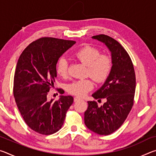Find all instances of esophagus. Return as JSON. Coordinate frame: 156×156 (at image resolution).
<instances>
[{
	"label": "esophagus",
	"instance_id": "34e87169",
	"mask_svg": "<svg viewBox=\"0 0 156 156\" xmlns=\"http://www.w3.org/2000/svg\"><path fill=\"white\" fill-rule=\"evenodd\" d=\"M81 98H79V97H75L74 98V102H76V101H78V100H80Z\"/></svg>",
	"mask_w": 156,
	"mask_h": 156
}]
</instances>
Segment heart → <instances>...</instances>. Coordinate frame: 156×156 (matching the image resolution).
I'll return each instance as SVG.
<instances>
[{
  "label": "heart",
  "instance_id": "heart-1",
  "mask_svg": "<svg viewBox=\"0 0 156 156\" xmlns=\"http://www.w3.org/2000/svg\"><path fill=\"white\" fill-rule=\"evenodd\" d=\"M74 57L87 67V73L97 83H103L111 73L112 62L110 58L100 54L99 50L91 46H86L79 49L74 54ZM58 74L62 78L67 77L68 61L66 58L61 57L56 65ZM94 88V83L91 79H81L72 82L67 86V91L77 96H83Z\"/></svg>",
  "mask_w": 156,
  "mask_h": 156
}]
</instances>
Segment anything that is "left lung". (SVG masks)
I'll return each mask as SVG.
<instances>
[{
    "instance_id": "left-lung-1",
    "label": "left lung",
    "mask_w": 156,
    "mask_h": 156,
    "mask_svg": "<svg viewBox=\"0 0 156 156\" xmlns=\"http://www.w3.org/2000/svg\"><path fill=\"white\" fill-rule=\"evenodd\" d=\"M92 39L105 44L111 52L112 68L109 77L101 87L92 94L103 105L88 101L84 112V124L89 130L99 135L107 136L120 127L133 105L136 75L133 63L123 47L111 37L100 34Z\"/></svg>"
}]
</instances>
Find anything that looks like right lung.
Wrapping results in <instances>:
<instances>
[{
	"instance_id": "obj_1",
	"label": "right lung",
	"mask_w": 156,
	"mask_h": 156,
	"mask_svg": "<svg viewBox=\"0 0 156 156\" xmlns=\"http://www.w3.org/2000/svg\"><path fill=\"white\" fill-rule=\"evenodd\" d=\"M75 43L73 41L42 38L29 44L18 60L14 96L25 122L37 133L50 135L61 129L73 103L71 96H60L56 101L48 100L47 96L57 76L58 60Z\"/></svg>"
}]
</instances>
